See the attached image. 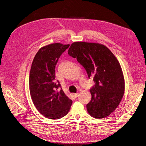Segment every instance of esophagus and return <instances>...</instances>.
Returning a JSON list of instances; mask_svg holds the SVG:
<instances>
[{
    "label": "esophagus",
    "mask_w": 146,
    "mask_h": 146,
    "mask_svg": "<svg viewBox=\"0 0 146 146\" xmlns=\"http://www.w3.org/2000/svg\"><path fill=\"white\" fill-rule=\"evenodd\" d=\"M73 96H74V97L75 98H77V97H78V93H76V94H73Z\"/></svg>",
    "instance_id": "1"
}]
</instances>
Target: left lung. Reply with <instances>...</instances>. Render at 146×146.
I'll list each match as a JSON object with an SVG mask.
<instances>
[{"mask_svg": "<svg viewBox=\"0 0 146 146\" xmlns=\"http://www.w3.org/2000/svg\"><path fill=\"white\" fill-rule=\"evenodd\" d=\"M95 83L90 91L88 113L101 119L109 116L120 104L125 91V79L120 63L106 46L98 43L74 42L68 50Z\"/></svg>", "mask_w": 146, "mask_h": 146, "instance_id": "obj_1", "label": "left lung"}]
</instances>
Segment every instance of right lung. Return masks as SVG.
Returning <instances> with one entry per match:
<instances>
[{
  "mask_svg": "<svg viewBox=\"0 0 146 146\" xmlns=\"http://www.w3.org/2000/svg\"><path fill=\"white\" fill-rule=\"evenodd\" d=\"M70 45L54 43L39 49L29 77L30 92L37 110L45 117L59 119L68 114L72 101L66 96L59 81L55 82V66Z\"/></svg>",
  "mask_w": 146,
  "mask_h": 146,
  "instance_id": "add662e5",
  "label": "right lung"
}]
</instances>
